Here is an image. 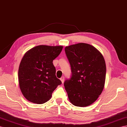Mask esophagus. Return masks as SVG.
I'll return each instance as SVG.
<instances>
[{
    "mask_svg": "<svg viewBox=\"0 0 127 127\" xmlns=\"http://www.w3.org/2000/svg\"><path fill=\"white\" fill-rule=\"evenodd\" d=\"M60 80H61V82L62 83H64V77H62L61 78H60Z\"/></svg>",
    "mask_w": 127,
    "mask_h": 127,
    "instance_id": "esophagus-1",
    "label": "esophagus"
}]
</instances>
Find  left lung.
Returning a JSON list of instances; mask_svg holds the SVG:
<instances>
[{"label":"left lung","instance_id":"left-lung-1","mask_svg":"<svg viewBox=\"0 0 127 127\" xmlns=\"http://www.w3.org/2000/svg\"><path fill=\"white\" fill-rule=\"evenodd\" d=\"M65 51L72 75L64 83L72 105L86 107L95 102L105 83L106 66L102 55L92 45L79 43L66 47Z\"/></svg>","mask_w":127,"mask_h":127}]
</instances>
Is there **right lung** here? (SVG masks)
Instances as JSON below:
<instances>
[{
  "label": "right lung",
  "mask_w": 127,
  "mask_h": 127,
  "mask_svg": "<svg viewBox=\"0 0 127 127\" xmlns=\"http://www.w3.org/2000/svg\"><path fill=\"white\" fill-rule=\"evenodd\" d=\"M62 49L60 45H40L24 55L19 65L18 78L21 91L27 100L37 104L46 102L62 84L56 76L53 62Z\"/></svg>",
  "instance_id": "1"
}]
</instances>
